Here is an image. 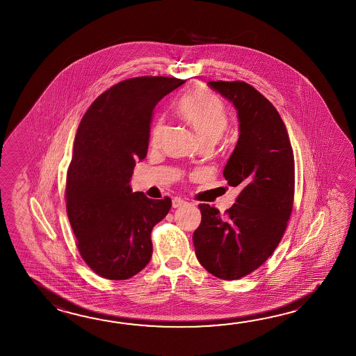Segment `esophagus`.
Segmentation results:
<instances>
[{"mask_svg":"<svg viewBox=\"0 0 356 356\" xmlns=\"http://www.w3.org/2000/svg\"><path fill=\"white\" fill-rule=\"evenodd\" d=\"M185 204H186V202L182 200L180 197H174V199H172V208H179V207L185 205Z\"/></svg>","mask_w":356,"mask_h":356,"instance_id":"1","label":"esophagus"}]
</instances>
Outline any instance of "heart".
Returning <instances> with one entry per match:
<instances>
[{
	"label": "heart",
	"instance_id": "b5f03b06",
	"mask_svg": "<svg viewBox=\"0 0 356 356\" xmlns=\"http://www.w3.org/2000/svg\"><path fill=\"white\" fill-rule=\"evenodd\" d=\"M176 111L195 131L200 142L222 138L229 124V115L223 102L203 88H194L176 102ZM163 131L162 122H157L151 131V145L160 142Z\"/></svg>",
	"mask_w": 356,
	"mask_h": 356
}]
</instances>
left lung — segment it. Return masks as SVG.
<instances>
[{
	"instance_id": "8db88e82",
	"label": "left lung",
	"mask_w": 356,
	"mask_h": 356,
	"mask_svg": "<svg viewBox=\"0 0 356 356\" xmlns=\"http://www.w3.org/2000/svg\"><path fill=\"white\" fill-rule=\"evenodd\" d=\"M208 85L237 110L240 137L223 175L242 190L225 214L199 205L193 242L207 271L236 280L260 268L283 237L293 209L294 156L285 124L264 95L243 81Z\"/></svg>"
}]
</instances>
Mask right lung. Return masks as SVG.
Returning <instances> with one entry per match:
<instances>
[{"label": "right lung", "mask_w": 356, "mask_h": 356, "mask_svg": "<svg viewBox=\"0 0 356 356\" xmlns=\"http://www.w3.org/2000/svg\"><path fill=\"white\" fill-rule=\"evenodd\" d=\"M186 81L143 76L102 92L81 120L65 182L67 214L83 261L97 275L125 280L152 256L151 232L171 199L131 191L136 161L147 156L152 111Z\"/></svg>", "instance_id": "obj_1"}]
</instances>
